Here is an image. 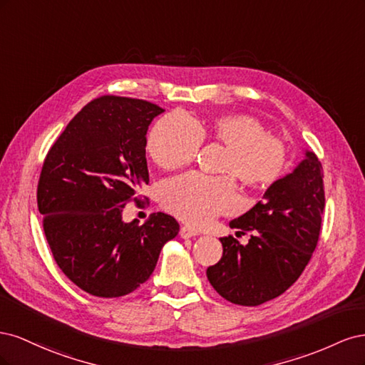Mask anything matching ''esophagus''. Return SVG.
<instances>
[{
  "instance_id": "1",
  "label": "esophagus",
  "mask_w": 365,
  "mask_h": 365,
  "mask_svg": "<svg viewBox=\"0 0 365 365\" xmlns=\"http://www.w3.org/2000/svg\"><path fill=\"white\" fill-rule=\"evenodd\" d=\"M180 235L182 239H190V237H195V236H200V233L197 231L189 228V227H181L180 230Z\"/></svg>"
}]
</instances>
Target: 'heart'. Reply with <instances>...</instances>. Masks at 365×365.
<instances>
[{
  "mask_svg": "<svg viewBox=\"0 0 365 365\" xmlns=\"http://www.w3.org/2000/svg\"><path fill=\"white\" fill-rule=\"evenodd\" d=\"M201 143L225 146L217 165V172L225 175L210 178L189 173L165 182L160 193L163 208L195 228L236 208L231 175L250 192H264L282 180L289 164L286 143L269 134L259 118L244 113L190 121L165 115L149 130L146 150L160 169L176 170L195 160Z\"/></svg>",
  "mask_w": 365,
  "mask_h": 365,
  "instance_id": "heart-1",
  "label": "heart"
}]
</instances>
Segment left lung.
I'll list each match as a JSON object with an SVG mask.
<instances>
[{"label": "left lung", "mask_w": 365, "mask_h": 365, "mask_svg": "<svg viewBox=\"0 0 365 365\" xmlns=\"http://www.w3.org/2000/svg\"><path fill=\"white\" fill-rule=\"evenodd\" d=\"M323 165L314 152L263 195L245 215L230 222L237 235L252 233L244 247L220 237L222 257L207 279L225 300L259 306L282 295L300 277L317 248L324 212Z\"/></svg>", "instance_id": "left-lung-1"}]
</instances>
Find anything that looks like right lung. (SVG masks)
I'll use <instances>...</instances> for the list:
<instances>
[{
	"label": "right lung",
	"mask_w": 365,
	"mask_h": 365,
	"mask_svg": "<svg viewBox=\"0 0 365 365\" xmlns=\"http://www.w3.org/2000/svg\"><path fill=\"white\" fill-rule=\"evenodd\" d=\"M164 111L141 98L102 96L86 103L50 148L38 182V208L53 257L88 294L135 291L155 269L165 242L180 231L170 215L123 222L149 182L146 134Z\"/></svg>",
	"instance_id": "right-lung-1"
}]
</instances>
